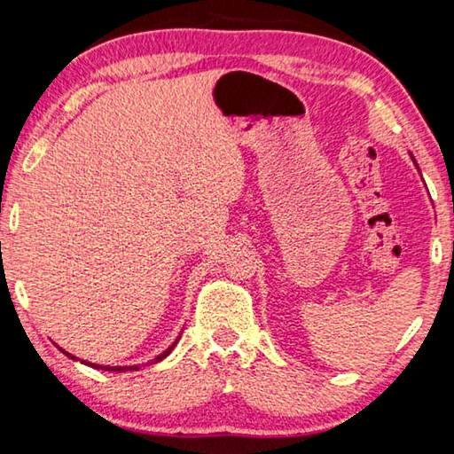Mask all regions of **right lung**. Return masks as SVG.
I'll return each mask as SVG.
<instances>
[{"label":"right lung","mask_w":454,"mask_h":454,"mask_svg":"<svg viewBox=\"0 0 454 454\" xmlns=\"http://www.w3.org/2000/svg\"><path fill=\"white\" fill-rule=\"evenodd\" d=\"M176 347V342L172 344V347L170 348H168L166 352H162V355H160L156 360H153V363H158V360H162L164 356H168V355H170V350ZM66 352V350H64ZM66 355H67V352H66ZM67 356H72V355H67ZM72 358H75V356H72ZM86 364H90V363H86ZM90 366H94V368H104V371H118V372H121V371H137V368H140V364H137V366H98V364H90Z\"/></svg>","instance_id":"right-lung-1"}]
</instances>
